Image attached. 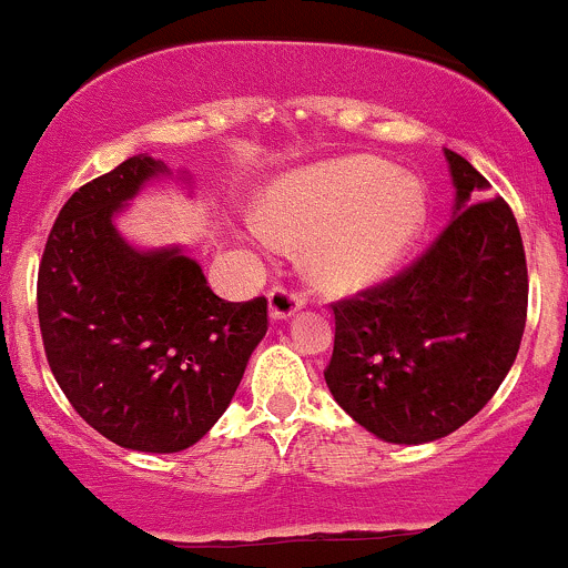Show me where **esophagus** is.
<instances>
[{"instance_id": "obj_1", "label": "esophagus", "mask_w": 568, "mask_h": 568, "mask_svg": "<svg viewBox=\"0 0 568 568\" xmlns=\"http://www.w3.org/2000/svg\"><path fill=\"white\" fill-rule=\"evenodd\" d=\"M267 303H271L273 320H290L303 306V295L297 290H292V286L276 284L267 292Z\"/></svg>"}]
</instances>
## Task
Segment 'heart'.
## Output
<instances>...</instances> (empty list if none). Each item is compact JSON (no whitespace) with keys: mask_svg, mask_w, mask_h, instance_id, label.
Returning a JSON list of instances; mask_svg holds the SVG:
<instances>
[{"mask_svg":"<svg viewBox=\"0 0 568 568\" xmlns=\"http://www.w3.org/2000/svg\"><path fill=\"white\" fill-rule=\"evenodd\" d=\"M423 184L373 156H342L292 173L271 190L260 243L308 240L323 282L356 286L397 265L423 232Z\"/></svg>","mask_w":568,"mask_h":568,"instance_id":"b5f03b06","label":"heart"}]
</instances>
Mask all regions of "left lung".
Wrapping results in <instances>:
<instances>
[{"mask_svg":"<svg viewBox=\"0 0 568 568\" xmlns=\"http://www.w3.org/2000/svg\"><path fill=\"white\" fill-rule=\"evenodd\" d=\"M456 204L445 232L384 284L331 303L334 400L362 428L395 445H425L462 428L508 375L527 320L519 226L488 182L456 151Z\"/></svg>","mask_w":568,"mask_h":568,"instance_id":"8db88e82","label":"left lung"}]
</instances>
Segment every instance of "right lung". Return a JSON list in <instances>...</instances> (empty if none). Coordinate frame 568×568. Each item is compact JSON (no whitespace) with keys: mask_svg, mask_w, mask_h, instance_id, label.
Masks as SVG:
<instances>
[{"mask_svg":"<svg viewBox=\"0 0 568 568\" xmlns=\"http://www.w3.org/2000/svg\"><path fill=\"white\" fill-rule=\"evenodd\" d=\"M168 168L129 156L60 210L41 267L47 362L74 412L115 445L179 453L221 419L267 334V301L229 303L182 248L138 251L112 215Z\"/></svg>","mask_w":568,"mask_h":568,"instance_id":"right-lung-1","label":"right lung"}]
</instances>
